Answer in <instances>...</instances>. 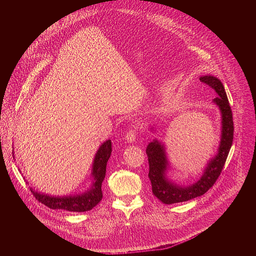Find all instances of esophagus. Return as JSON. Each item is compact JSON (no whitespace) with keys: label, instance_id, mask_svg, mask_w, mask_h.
I'll return each instance as SVG.
<instances>
[{"label":"esophagus","instance_id":"esophagus-1","mask_svg":"<svg viewBox=\"0 0 256 256\" xmlns=\"http://www.w3.org/2000/svg\"><path fill=\"white\" fill-rule=\"evenodd\" d=\"M136 136H138V130H136V126H132L128 132H126V140L128 142H134L136 138Z\"/></svg>","mask_w":256,"mask_h":256}]
</instances>
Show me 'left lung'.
<instances>
[{"mask_svg": "<svg viewBox=\"0 0 256 256\" xmlns=\"http://www.w3.org/2000/svg\"><path fill=\"white\" fill-rule=\"evenodd\" d=\"M200 80L202 83L212 88L218 94L214 99V102L220 107L222 112L223 126L220 148H218V155L210 161L204 174L196 184L188 188H181L171 184L164 176L167 160L163 146L157 140L148 144L146 153H147L149 161V178L151 180L152 192L156 198L167 204L188 202L204 194L220 176L233 142V114L223 84L220 80L212 76L200 77Z\"/></svg>", "mask_w": 256, "mask_h": 256, "instance_id": "8db88e82", "label": "left lung"}]
</instances>
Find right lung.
Masks as SVG:
<instances>
[{"label": "right lung", "mask_w": 256, "mask_h": 256, "mask_svg": "<svg viewBox=\"0 0 256 256\" xmlns=\"http://www.w3.org/2000/svg\"><path fill=\"white\" fill-rule=\"evenodd\" d=\"M112 140H108L101 144L99 148L93 165V177L95 181L91 190L82 194L74 196H64L54 198L46 194H38L30 188L33 196L42 204L52 210H64L68 212H87L92 210L100 202L103 198L101 186L106 173V164L112 155Z\"/></svg>", "instance_id": "right-lung-1"}]
</instances>
